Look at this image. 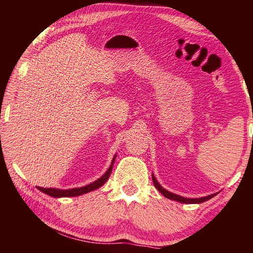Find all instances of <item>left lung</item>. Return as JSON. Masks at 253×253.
Instances as JSON below:
<instances>
[{
	"label": "left lung",
	"mask_w": 253,
	"mask_h": 253,
	"mask_svg": "<svg viewBox=\"0 0 253 253\" xmlns=\"http://www.w3.org/2000/svg\"><path fill=\"white\" fill-rule=\"evenodd\" d=\"M152 178H153V183L155 187L157 188L158 191L161 192V193L165 196V198H168L169 200H174V201H177V202H181V203H188V204H195V203H203L205 201H208L210 199H212L213 196H215V194H212V195H208V196H204V198H200V199H186V198H183V196H179L176 195L174 193H170V192L166 191L165 188H163L158 182L156 181V178L154 175H152Z\"/></svg>",
	"instance_id": "left-lung-1"
}]
</instances>
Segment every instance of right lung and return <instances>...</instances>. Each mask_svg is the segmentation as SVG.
Here are the masks:
<instances>
[{"label": "right lung", "instance_id": "1", "mask_svg": "<svg viewBox=\"0 0 253 253\" xmlns=\"http://www.w3.org/2000/svg\"><path fill=\"white\" fill-rule=\"evenodd\" d=\"M116 157V156H115ZM115 157L113 160V163H111L110 168L108 169V170L102 175V176L97 179L91 184H89V185H85L84 187H79V188H71V190H58V188H43V187H40L38 186V188L41 192H43V193L48 194L50 196H53V198H69V196H78L81 194H84V193H88V192H91L93 190H97V188H99L101 185H104V184L107 182V179L109 178L110 176V173H111V169H113V164L115 162Z\"/></svg>", "mask_w": 253, "mask_h": 253}]
</instances>
